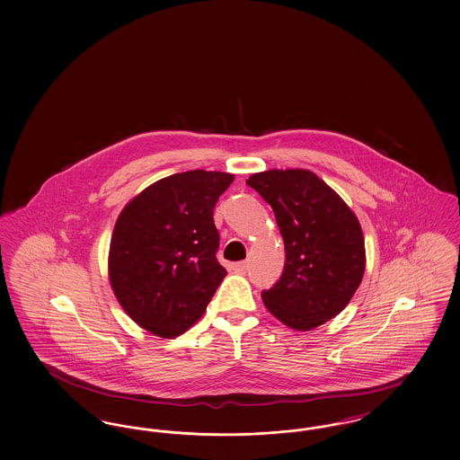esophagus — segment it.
I'll list each match as a JSON object with an SVG mask.
<instances>
[{"mask_svg": "<svg viewBox=\"0 0 460 460\" xmlns=\"http://www.w3.org/2000/svg\"><path fill=\"white\" fill-rule=\"evenodd\" d=\"M231 270L234 272V274H244L246 270H248V263L246 262H236L231 265Z\"/></svg>", "mask_w": 460, "mask_h": 460, "instance_id": "esophagus-1", "label": "esophagus"}]
</instances>
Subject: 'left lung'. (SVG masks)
Segmentation results:
<instances>
[{
	"label": "left lung",
	"mask_w": 460,
	"mask_h": 460,
	"mask_svg": "<svg viewBox=\"0 0 460 460\" xmlns=\"http://www.w3.org/2000/svg\"><path fill=\"white\" fill-rule=\"evenodd\" d=\"M246 184L272 207L285 241L281 279L265 308L296 331L319 328L350 304L366 270L360 222L332 188L306 169H270Z\"/></svg>",
	"instance_id": "obj_1"
}]
</instances>
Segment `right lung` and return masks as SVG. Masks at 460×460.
Instances as JSON below:
<instances>
[{
  "instance_id": "obj_1",
  "label": "right lung",
  "mask_w": 460,
  "mask_h": 460,
  "mask_svg": "<svg viewBox=\"0 0 460 460\" xmlns=\"http://www.w3.org/2000/svg\"><path fill=\"white\" fill-rule=\"evenodd\" d=\"M233 181L217 171L169 175L122 208L110 240L109 279L139 328L171 340L205 314L227 274L216 259L214 207Z\"/></svg>"
}]
</instances>
